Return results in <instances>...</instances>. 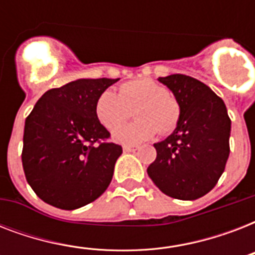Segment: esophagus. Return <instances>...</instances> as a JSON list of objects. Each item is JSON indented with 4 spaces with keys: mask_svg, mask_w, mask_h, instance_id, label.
Returning a JSON list of instances; mask_svg holds the SVG:
<instances>
[{
    "mask_svg": "<svg viewBox=\"0 0 255 255\" xmlns=\"http://www.w3.org/2000/svg\"><path fill=\"white\" fill-rule=\"evenodd\" d=\"M137 149V147H133V145H123L124 152H135Z\"/></svg>",
    "mask_w": 255,
    "mask_h": 255,
    "instance_id": "esophagus-1",
    "label": "esophagus"
}]
</instances>
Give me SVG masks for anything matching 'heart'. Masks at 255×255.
<instances>
[{
  "label": "heart",
  "instance_id": "obj_1",
  "mask_svg": "<svg viewBox=\"0 0 255 255\" xmlns=\"http://www.w3.org/2000/svg\"><path fill=\"white\" fill-rule=\"evenodd\" d=\"M135 108L136 120L119 124ZM181 115L178 100L167 87L152 79H135L120 86L119 94L112 90L100 92L95 102V116L103 127L119 128L112 131V139L122 144H139L157 133H169L177 127Z\"/></svg>",
  "mask_w": 255,
  "mask_h": 255
}]
</instances>
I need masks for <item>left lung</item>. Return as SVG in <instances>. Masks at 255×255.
<instances>
[{
    "mask_svg": "<svg viewBox=\"0 0 255 255\" xmlns=\"http://www.w3.org/2000/svg\"><path fill=\"white\" fill-rule=\"evenodd\" d=\"M181 107L177 127L153 144L156 160L147 172L164 194L197 200L213 189L229 157L232 122L224 100L202 82L182 74L159 78Z\"/></svg>",
    "mask_w": 255,
    "mask_h": 255,
    "instance_id": "8db88e82",
    "label": "left lung"
}]
</instances>
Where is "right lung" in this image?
<instances>
[{
  "mask_svg": "<svg viewBox=\"0 0 255 255\" xmlns=\"http://www.w3.org/2000/svg\"><path fill=\"white\" fill-rule=\"evenodd\" d=\"M118 79H77L51 88L26 118L22 165L42 201L74 210L95 201L112 180L122 147L102 143L110 132L98 122L95 102Z\"/></svg>",
  "mask_w": 255,
  "mask_h": 255,
  "instance_id": "add662e5",
  "label": "right lung"
}]
</instances>
